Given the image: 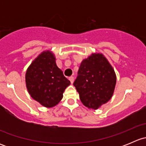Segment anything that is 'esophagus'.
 <instances>
[{
  "label": "esophagus",
  "mask_w": 146,
  "mask_h": 146,
  "mask_svg": "<svg viewBox=\"0 0 146 146\" xmlns=\"http://www.w3.org/2000/svg\"><path fill=\"white\" fill-rule=\"evenodd\" d=\"M69 80H70V83H73V82H74V78L73 77V76H71V77H70L69 78Z\"/></svg>",
  "instance_id": "34e87169"
}]
</instances>
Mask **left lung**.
I'll return each mask as SVG.
<instances>
[{
  "label": "left lung",
  "mask_w": 146,
  "mask_h": 146,
  "mask_svg": "<svg viewBox=\"0 0 146 146\" xmlns=\"http://www.w3.org/2000/svg\"><path fill=\"white\" fill-rule=\"evenodd\" d=\"M115 85L114 69L100 54H93L82 61L73 82L82 104L92 110L111 99Z\"/></svg>",
  "instance_id": "1"
}]
</instances>
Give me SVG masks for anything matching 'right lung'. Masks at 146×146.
<instances>
[{
    "label": "right lung",
    "instance_id": "obj_1",
    "mask_svg": "<svg viewBox=\"0 0 146 146\" xmlns=\"http://www.w3.org/2000/svg\"><path fill=\"white\" fill-rule=\"evenodd\" d=\"M26 85L29 95L46 107L56 105L70 82L57 67L54 54L42 53L28 68Z\"/></svg>",
    "mask_w": 146,
    "mask_h": 146
}]
</instances>
